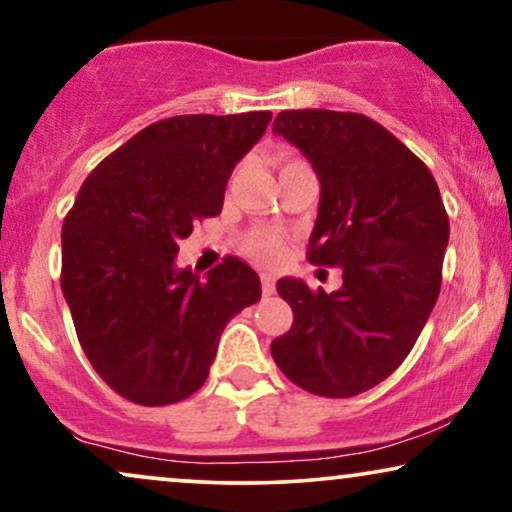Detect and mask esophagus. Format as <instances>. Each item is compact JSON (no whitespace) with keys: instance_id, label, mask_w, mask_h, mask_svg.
Segmentation results:
<instances>
[{"instance_id":"obj_1","label":"esophagus","mask_w":512,"mask_h":512,"mask_svg":"<svg viewBox=\"0 0 512 512\" xmlns=\"http://www.w3.org/2000/svg\"><path fill=\"white\" fill-rule=\"evenodd\" d=\"M262 290H264V295H274V290H276V286H274V276H271V274H262Z\"/></svg>"}]
</instances>
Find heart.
<instances>
[{
	"instance_id": "heart-1",
	"label": "heart",
	"mask_w": 512,
	"mask_h": 512,
	"mask_svg": "<svg viewBox=\"0 0 512 512\" xmlns=\"http://www.w3.org/2000/svg\"><path fill=\"white\" fill-rule=\"evenodd\" d=\"M245 250L262 264H276L283 257V243L281 238L271 231H255L245 241Z\"/></svg>"
}]
</instances>
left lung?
I'll use <instances>...</instances> for the list:
<instances>
[{
  "label": "left lung",
  "instance_id": "8db88e82",
  "mask_svg": "<svg viewBox=\"0 0 512 512\" xmlns=\"http://www.w3.org/2000/svg\"><path fill=\"white\" fill-rule=\"evenodd\" d=\"M274 134L314 167L319 215L309 262L342 269L333 293L281 278L293 326L271 357L302 390L345 399L397 371L430 319L449 245L437 181L423 160L359 113L283 111Z\"/></svg>",
  "mask_w": 512,
  "mask_h": 512
}]
</instances>
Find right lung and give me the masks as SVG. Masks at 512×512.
<instances>
[{"mask_svg":"<svg viewBox=\"0 0 512 512\" xmlns=\"http://www.w3.org/2000/svg\"><path fill=\"white\" fill-rule=\"evenodd\" d=\"M269 111L177 115L141 129L84 179L61 231V288L94 371L122 397L165 406L208 378L226 323L262 297L226 257L200 278L177 267L181 238L217 217L234 167Z\"/></svg>","mask_w":512,"mask_h":512,"instance_id":"right-lung-1","label":"right lung"}]
</instances>
